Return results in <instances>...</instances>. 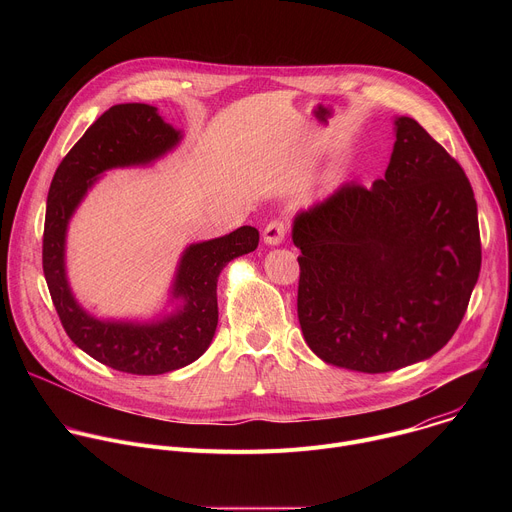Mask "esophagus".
I'll list each match as a JSON object with an SVG mask.
<instances>
[{
  "label": "esophagus",
  "instance_id": "1",
  "mask_svg": "<svg viewBox=\"0 0 512 512\" xmlns=\"http://www.w3.org/2000/svg\"><path fill=\"white\" fill-rule=\"evenodd\" d=\"M287 231H289V225L281 221V218H275V221L267 223V227L263 229V241L267 245H279L287 237Z\"/></svg>",
  "mask_w": 512,
  "mask_h": 512
}]
</instances>
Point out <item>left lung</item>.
Listing matches in <instances>:
<instances>
[{
    "instance_id": "left-lung-1",
    "label": "left lung",
    "mask_w": 512,
    "mask_h": 512,
    "mask_svg": "<svg viewBox=\"0 0 512 512\" xmlns=\"http://www.w3.org/2000/svg\"><path fill=\"white\" fill-rule=\"evenodd\" d=\"M395 125L383 180L373 188L348 182L294 223L308 346L336 367L371 375L448 344L482 263L462 166L415 119Z\"/></svg>"
}]
</instances>
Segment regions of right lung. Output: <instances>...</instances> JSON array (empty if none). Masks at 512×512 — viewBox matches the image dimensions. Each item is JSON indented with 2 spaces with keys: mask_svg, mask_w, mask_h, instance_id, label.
<instances>
[{
  "mask_svg": "<svg viewBox=\"0 0 512 512\" xmlns=\"http://www.w3.org/2000/svg\"><path fill=\"white\" fill-rule=\"evenodd\" d=\"M180 133L162 121L156 107L123 103L107 109L72 145L52 178L42 237V269L60 324L81 350L129 375H164L194 362L210 346L218 324L216 281L223 267L259 245L255 227L186 249L174 296L184 300L174 316L152 324L99 322L72 298L64 275V235L70 214L109 168L148 164L178 143Z\"/></svg>",
  "mask_w": 512,
  "mask_h": 512,
  "instance_id": "obj_1",
  "label": "right lung"
}]
</instances>
